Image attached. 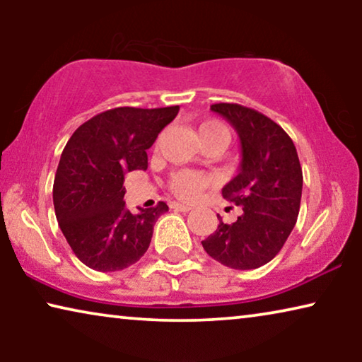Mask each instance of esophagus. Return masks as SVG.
I'll list each match as a JSON object with an SVG mask.
<instances>
[{
	"instance_id": "1",
	"label": "esophagus",
	"mask_w": 362,
	"mask_h": 362,
	"mask_svg": "<svg viewBox=\"0 0 362 362\" xmlns=\"http://www.w3.org/2000/svg\"><path fill=\"white\" fill-rule=\"evenodd\" d=\"M171 209L175 211H180V212H189L192 207L187 206V204H180V202H173L171 204Z\"/></svg>"
}]
</instances>
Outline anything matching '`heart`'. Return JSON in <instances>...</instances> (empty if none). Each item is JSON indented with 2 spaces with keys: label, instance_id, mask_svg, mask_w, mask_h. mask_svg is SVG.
Listing matches in <instances>:
<instances>
[{
  "label": "heart",
  "instance_id": "heart-1",
  "mask_svg": "<svg viewBox=\"0 0 362 362\" xmlns=\"http://www.w3.org/2000/svg\"><path fill=\"white\" fill-rule=\"evenodd\" d=\"M199 140L204 138H217L222 143H227L229 133L227 128L222 125L221 122H206L199 127ZM211 185V177L204 175V173H197L191 170H181L176 171L175 175L170 177V189L176 197L182 201H194L201 196V192Z\"/></svg>",
  "mask_w": 362,
  "mask_h": 362
}]
</instances>
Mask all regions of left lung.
I'll return each mask as SVG.
<instances>
[{"label":"left lung","mask_w":362,"mask_h":362,"mask_svg":"<svg viewBox=\"0 0 362 362\" xmlns=\"http://www.w3.org/2000/svg\"><path fill=\"white\" fill-rule=\"evenodd\" d=\"M211 110L239 135V175L222 187V196L242 212L232 224L217 214L219 226L202 247L229 269H259L279 254L296 224L303 187L298 153L284 128L254 108L214 103Z\"/></svg>","instance_id":"left-lung-1"}]
</instances>
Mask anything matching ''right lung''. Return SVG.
I'll return each mask as SVG.
<instances>
[{"mask_svg":"<svg viewBox=\"0 0 362 362\" xmlns=\"http://www.w3.org/2000/svg\"><path fill=\"white\" fill-rule=\"evenodd\" d=\"M180 107H118L102 112L74 132L59 161L52 199L64 237L92 270L130 267L150 247L166 202L132 214L125 207V173L146 170V150Z\"/></svg>","mask_w":362,"mask_h":362,"instance_id":"obj_1","label":"right lung"}]
</instances>
